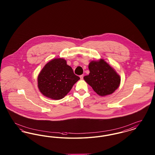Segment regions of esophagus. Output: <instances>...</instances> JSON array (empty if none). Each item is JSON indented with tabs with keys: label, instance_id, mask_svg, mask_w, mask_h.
Returning <instances> with one entry per match:
<instances>
[{
	"label": "esophagus",
	"instance_id": "obj_1",
	"mask_svg": "<svg viewBox=\"0 0 155 155\" xmlns=\"http://www.w3.org/2000/svg\"><path fill=\"white\" fill-rule=\"evenodd\" d=\"M80 77L81 80H83V78H84V75H83V74H82V75H81L80 76Z\"/></svg>",
	"mask_w": 155,
	"mask_h": 155
}]
</instances>
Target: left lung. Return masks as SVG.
<instances>
[{
	"instance_id": "obj_1",
	"label": "left lung",
	"mask_w": 155,
	"mask_h": 155,
	"mask_svg": "<svg viewBox=\"0 0 155 155\" xmlns=\"http://www.w3.org/2000/svg\"><path fill=\"white\" fill-rule=\"evenodd\" d=\"M88 67L90 73L84 77V79L97 94L100 96L110 95L119 87L120 76L103 59L92 61Z\"/></svg>"
}]
</instances>
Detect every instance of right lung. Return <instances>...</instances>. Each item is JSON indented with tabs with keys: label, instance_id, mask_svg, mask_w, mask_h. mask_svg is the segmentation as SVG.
I'll return each mask as SVG.
<instances>
[{
	"label": "right lung",
	"instance_id": "right-lung-1",
	"mask_svg": "<svg viewBox=\"0 0 155 155\" xmlns=\"http://www.w3.org/2000/svg\"><path fill=\"white\" fill-rule=\"evenodd\" d=\"M80 78L63 59H55L48 63L38 77V88L46 97L59 100L70 91Z\"/></svg>",
	"mask_w": 155,
	"mask_h": 155
}]
</instances>
